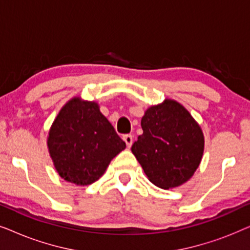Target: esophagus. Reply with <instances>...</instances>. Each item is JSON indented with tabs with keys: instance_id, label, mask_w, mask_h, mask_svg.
I'll list each match as a JSON object with an SVG mask.
<instances>
[{
	"instance_id": "34e87169",
	"label": "esophagus",
	"mask_w": 250,
	"mask_h": 250,
	"mask_svg": "<svg viewBox=\"0 0 250 250\" xmlns=\"http://www.w3.org/2000/svg\"><path fill=\"white\" fill-rule=\"evenodd\" d=\"M123 140H124V141H125L126 146H127L128 148H131V146H132V143H133V136L131 134H126V135L123 136Z\"/></svg>"
}]
</instances>
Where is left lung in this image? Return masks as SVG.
<instances>
[{"mask_svg": "<svg viewBox=\"0 0 250 250\" xmlns=\"http://www.w3.org/2000/svg\"><path fill=\"white\" fill-rule=\"evenodd\" d=\"M141 126L132 152L146 175L162 189L186 183L204 153L203 132L192 116L179 102L166 100L146 111Z\"/></svg>", "mask_w": 250, "mask_h": 250, "instance_id": "8db88e82", "label": "left lung"}]
</instances>
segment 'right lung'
<instances>
[{
  "mask_svg": "<svg viewBox=\"0 0 250 250\" xmlns=\"http://www.w3.org/2000/svg\"><path fill=\"white\" fill-rule=\"evenodd\" d=\"M59 175L88 186L104 175L111 159L126 148L98 104L71 99L54 119L47 138Z\"/></svg>",
  "mask_w": 250,
  "mask_h": 250,
  "instance_id": "1",
  "label": "right lung"
}]
</instances>
